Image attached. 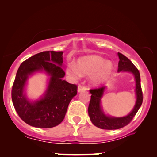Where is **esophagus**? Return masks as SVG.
<instances>
[{"instance_id":"obj_1","label":"esophagus","mask_w":157,"mask_h":157,"mask_svg":"<svg viewBox=\"0 0 157 157\" xmlns=\"http://www.w3.org/2000/svg\"><path fill=\"white\" fill-rule=\"evenodd\" d=\"M86 90V87L83 86L82 85H79L78 86V89H77V91H78V93H80L81 91H85Z\"/></svg>"}]
</instances>
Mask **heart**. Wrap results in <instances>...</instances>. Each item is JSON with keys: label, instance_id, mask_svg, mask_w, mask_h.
Wrapping results in <instances>:
<instances>
[{"label": "heart", "instance_id": "b5f03b06", "mask_svg": "<svg viewBox=\"0 0 157 157\" xmlns=\"http://www.w3.org/2000/svg\"><path fill=\"white\" fill-rule=\"evenodd\" d=\"M113 71V65L104 58L97 55H89L79 58L76 66L72 65L68 73L75 77L81 75H91V83L95 86L104 83Z\"/></svg>", "mask_w": 157, "mask_h": 157}]
</instances>
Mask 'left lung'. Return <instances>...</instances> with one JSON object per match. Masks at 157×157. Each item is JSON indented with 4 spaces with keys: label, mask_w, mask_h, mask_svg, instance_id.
<instances>
[{
    "label": "left lung",
    "mask_w": 157,
    "mask_h": 157,
    "mask_svg": "<svg viewBox=\"0 0 157 157\" xmlns=\"http://www.w3.org/2000/svg\"><path fill=\"white\" fill-rule=\"evenodd\" d=\"M119 61L118 66V72L119 73H130L134 76L135 81V102L134 108L132 110L124 117H117L113 116L107 115L105 113L101 104L103 96L106 93L108 86H103L100 89L91 90V101H90L88 113L90 119L94 125L102 129L113 130L121 128L129 124L139 108L141 106L143 101L142 91L141 88V78L140 74L138 69L135 67L128 58L121 53H118Z\"/></svg>",
    "instance_id": "8db88e82"
}]
</instances>
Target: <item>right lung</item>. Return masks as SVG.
Instances as JSON below:
<instances>
[{
	"instance_id": "add662e5",
	"label": "right lung",
	"mask_w": 157,
	"mask_h": 157,
	"mask_svg": "<svg viewBox=\"0 0 157 157\" xmlns=\"http://www.w3.org/2000/svg\"><path fill=\"white\" fill-rule=\"evenodd\" d=\"M63 51H43L23 61L16 73L12 88V101L21 119L37 128H52L63 121L77 86L63 80ZM37 72L48 76L44 94L37 100L27 97L28 79Z\"/></svg>"
}]
</instances>
